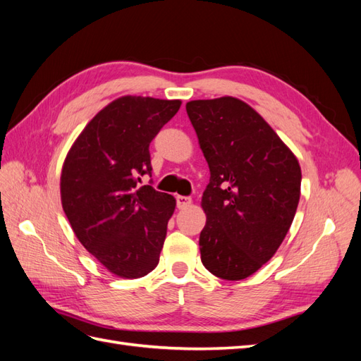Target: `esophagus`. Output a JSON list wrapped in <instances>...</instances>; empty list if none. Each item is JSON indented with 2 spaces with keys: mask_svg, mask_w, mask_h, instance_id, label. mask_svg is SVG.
Wrapping results in <instances>:
<instances>
[{
  "mask_svg": "<svg viewBox=\"0 0 361 361\" xmlns=\"http://www.w3.org/2000/svg\"><path fill=\"white\" fill-rule=\"evenodd\" d=\"M176 203H178L179 209H187V207L191 204V199L190 197H185V195H178Z\"/></svg>",
  "mask_w": 361,
  "mask_h": 361,
  "instance_id": "obj_1",
  "label": "esophagus"
}]
</instances>
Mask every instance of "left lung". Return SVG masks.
Instances as JSON below:
<instances>
[{
  "label": "left lung",
  "mask_w": 361,
  "mask_h": 361,
  "mask_svg": "<svg viewBox=\"0 0 361 361\" xmlns=\"http://www.w3.org/2000/svg\"><path fill=\"white\" fill-rule=\"evenodd\" d=\"M209 166L203 192L202 264L243 280L276 255L300 202L301 167L265 118L232 96L187 104Z\"/></svg>",
  "instance_id": "left-lung-1"
}]
</instances>
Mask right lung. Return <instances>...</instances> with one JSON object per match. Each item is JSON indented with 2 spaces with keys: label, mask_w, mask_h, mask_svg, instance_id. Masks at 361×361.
Returning a JSON list of instances; mask_svg holds the SVG:
<instances>
[{
  "label": "right lung",
  "mask_w": 361,
  "mask_h": 361,
  "mask_svg": "<svg viewBox=\"0 0 361 361\" xmlns=\"http://www.w3.org/2000/svg\"><path fill=\"white\" fill-rule=\"evenodd\" d=\"M179 99L122 96L97 113L63 162V211L84 248L120 279L154 271L176 199L150 185L149 145Z\"/></svg>",
  "instance_id": "right-lung-1"
}]
</instances>
